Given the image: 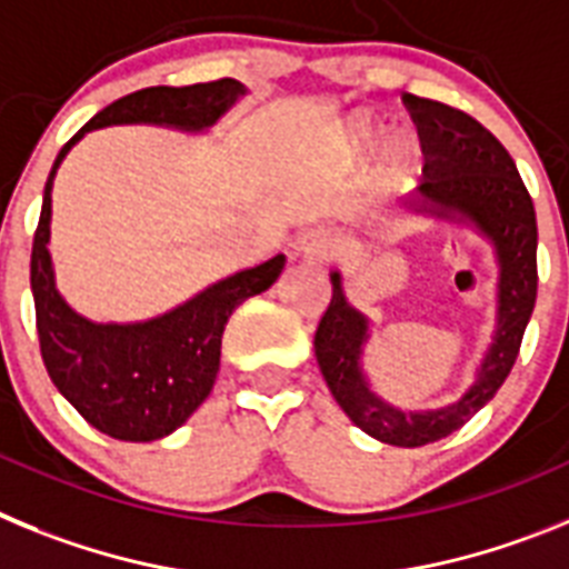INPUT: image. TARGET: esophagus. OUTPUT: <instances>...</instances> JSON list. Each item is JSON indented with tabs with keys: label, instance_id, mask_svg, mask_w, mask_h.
Listing matches in <instances>:
<instances>
[{
	"label": "esophagus",
	"instance_id": "esophagus-1",
	"mask_svg": "<svg viewBox=\"0 0 569 569\" xmlns=\"http://www.w3.org/2000/svg\"><path fill=\"white\" fill-rule=\"evenodd\" d=\"M295 249H298V254H303L306 260H320V263H326V260H335V257H338L340 240L329 229H312L298 237Z\"/></svg>",
	"mask_w": 569,
	"mask_h": 569
}]
</instances>
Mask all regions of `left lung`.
Returning a JSON list of instances; mask_svg holds the SVG:
<instances>
[{"label": "left lung", "mask_w": 569, "mask_h": 569, "mask_svg": "<svg viewBox=\"0 0 569 569\" xmlns=\"http://www.w3.org/2000/svg\"><path fill=\"white\" fill-rule=\"evenodd\" d=\"M403 106L418 128L423 151L421 197L438 214L458 211L469 217L498 249V335L478 369L476 383L461 401L435 412H398L375 398L360 378V343L367 320L346 303L340 274H332V300L315 332V355L332 392L355 427L392 447H423L441 441L490 401L510 375L521 349L523 329L536 309L538 229L532 197L507 148L478 120L443 102L403 93Z\"/></svg>", "instance_id": "obj_1"}]
</instances>
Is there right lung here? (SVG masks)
Returning a JSON list of instances; mask_svg holds the SVG:
<instances>
[{"instance_id":"1","label":"right lung","mask_w":569,"mask_h":569,"mask_svg":"<svg viewBox=\"0 0 569 569\" xmlns=\"http://www.w3.org/2000/svg\"><path fill=\"white\" fill-rule=\"evenodd\" d=\"M223 77L197 86H157L128 93L102 108L62 146L46 182L42 211L33 231L31 291L37 309L39 352L53 387L91 427L117 441H157L186 423L209 398L220 369V346L231 312L278 280L286 257L278 254L209 286L189 303L148 323L117 326L79 318L59 298L48 254L51 186L68 148L91 128L113 122H157L200 131L243 93Z\"/></svg>"}]
</instances>
